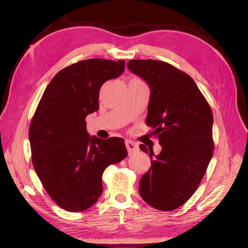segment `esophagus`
I'll return each mask as SVG.
<instances>
[{
  "label": "esophagus",
  "instance_id": "esophagus-1",
  "mask_svg": "<svg viewBox=\"0 0 248 248\" xmlns=\"http://www.w3.org/2000/svg\"><path fill=\"white\" fill-rule=\"evenodd\" d=\"M125 145H126L127 151H128L129 155H131V154H133V153H136V152L138 151V150H139V146H138L137 142H134V141H132V140H127L125 141Z\"/></svg>",
  "mask_w": 248,
  "mask_h": 248
}]
</instances>
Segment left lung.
<instances>
[{
    "label": "left lung",
    "mask_w": 248,
    "mask_h": 248,
    "mask_svg": "<svg viewBox=\"0 0 248 248\" xmlns=\"http://www.w3.org/2000/svg\"><path fill=\"white\" fill-rule=\"evenodd\" d=\"M128 68L151 89L146 123L162 147L150 154L151 168L140 180L147 204L161 211L182 206L198 189L213 155V114L194 80L157 60H130Z\"/></svg>",
    "instance_id": "8db88e82"
}]
</instances>
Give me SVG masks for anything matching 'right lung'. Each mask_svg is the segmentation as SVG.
<instances>
[{"label":"right lung","instance_id":"obj_1","mask_svg":"<svg viewBox=\"0 0 248 248\" xmlns=\"http://www.w3.org/2000/svg\"><path fill=\"white\" fill-rule=\"evenodd\" d=\"M125 61L89 59L59 71L44 91L30 124L33 167L58 206L80 212L98 201L102 174L127 156L124 140L90 137L86 117L98 110L99 91L117 78Z\"/></svg>","mask_w":248,"mask_h":248}]
</instances>
